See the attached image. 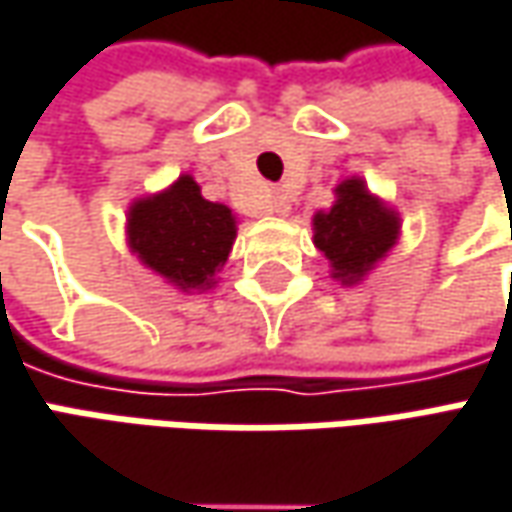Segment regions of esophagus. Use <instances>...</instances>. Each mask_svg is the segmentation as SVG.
Returning <instances> with one entry per match:
<instances>
[{
  "instance_id": "esophagus-1",
  "label": "esophagus",
  "mask_w": 512,
  "mask_h": 512,
  "mask_svg": "<svg viewBox=\"0 0 512 512\" xmlns=\"http://www.w3.org/2000/svg\"><path fill=\"white\" fill-rule=\"evenodd\" d=\"M266 212H272V214H286L289 212V203L280 197L278 191H272L269 197H266Z\"/></svg>"
}]
</instances>
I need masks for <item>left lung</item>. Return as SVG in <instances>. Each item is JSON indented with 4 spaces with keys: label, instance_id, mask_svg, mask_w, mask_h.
Here are the masks:
<instances>
[{
    "label": "left lung",
    "instance_id": "obj_1",
    "mask_svg": "<svg viewBox=\"0 0 512 512\" xmlns=\"http://www.w3.org/2000/svg\"><path fill=\"white\" fill-rule=\"evenodd\" d=\"M335 191V206L315 214V246L329 257L335 278L355 283L392 249L398 217L361 180H346Z\"/></svg>",
    "mask_w": 512,
    "mask_h": 512
}]
</instances>
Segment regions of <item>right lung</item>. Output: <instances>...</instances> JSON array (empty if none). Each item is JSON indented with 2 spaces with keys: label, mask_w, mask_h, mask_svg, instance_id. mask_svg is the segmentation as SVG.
<instances>
[{
  "label": "right lung",
  "mask_w": 512,
  "mask_h": 512,
  "mask_svg": "<svg viewBox=\"0 0 512 512\" xmlns=\"http://www.w3.org/2000/svg\"><path fill=\"white\" fill-rule=\"evenodd\" d=\"M232 209L200 194L189 174L128 212V243L148 269L180 289L209 286L234 243Z\"/></svg>",
  "instance_id": "obj_1"
}]
</instances>
